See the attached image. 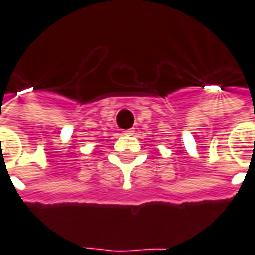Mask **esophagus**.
<instances>
[{"label":"esophagus","instance_id":"esophagus-1","mask_svg":"<svg viewBox=\"0 0 255 255\" xmlns=\"http://www.w3.org/2000/svg\"><path fill=\"white\" fill-rule=\"evenodd\" d=\"M125 136H131V134H134V129H128V130L124 131Z\"/></svg>","mask_w":255,"mask_h":255}]
</instances>
